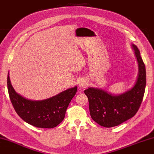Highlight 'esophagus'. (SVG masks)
Returning a JSON list of instances; mask_svg holds the SVG:
<instances>
[{"instance_id": "esophagus-1", "label": "esophagus", "mask_w": 154, "mask_h": 154, "mask_svg": "<svg viewBox=\"0 0 154 154\" xmlns=\"http://www.w3.org/2000/svg\"><path fill=\"white\" fill-rule=\"evenodd\" d=\"M88 85V81L86 79H82L79 82L80 88H85Z\"/></svg>"}]
</instances>
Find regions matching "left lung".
<instances>
[{"mask_svg":"<svg viewBox=\"0 0 154 154\" xmlns=\"http://www.w3.org/2000/svg\"><path fill=\"white\" fill-rule=\"evenodd\" d=\"M132 48L138 67L137 80L132 88L118 95L94 87L85 90L91 117L101 126H117L130 119L136 115L142 102L146 86L145 66L138 48L134 44Z\"/></svg>","mask_w":154,"mask_h":154,"instance_id":"left-lung-1","label":"left lung"}]
</instances>
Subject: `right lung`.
Instances as JSON below:
<instances>
[{
	"mask_svg": "<svg viewBox=\"0 0 154 154\" xmlns=\"http://www.w3.org/2000/svg\"><path fill=\"white\" fill-rule=\"evenodd\" d=\"M7 75V89L15 110L24 122L41 128H53L64 119L69 102L77 91V86L42 100H31L17 94Z\"/></svg>",
	"mask_w": 154,
	"mask_h": 154,
	"instance_id": "obj_1",
	"label": "right lung"
}]
</instances>
